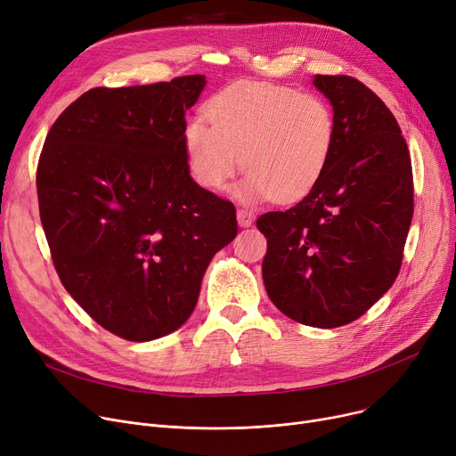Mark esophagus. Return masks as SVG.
<instances>
[{"instance_id":"34e87169","label":"esophagus","mask_w":456,"mask_h":456,"mask_svg":"<svg viewBox=\"0 0 456 456\" xmlns=\"http://www.w3.org/2000/svg\"><path fill=\"white\" fill-rule=\"evenodd\" d=\"M236 218H238V225H240V227H251L253 222H255V214L251 210L240 208L236 212Z\"/></svg>"}]
</instances>
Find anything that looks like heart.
I'll return each instance as SVG.
<instances>
[{
	"instance_id": "b5f03b06",
	"label": "heart",
	"mask_w": 456,
	"mask_h": 456,
	"mask_svg": "<svg viewBox=\"0 0 456 456\" xmlns=\"http://www.w3.org/2000/svg\"><path fill=\"white\" fill-rule=\"evenodd\" d=\"M210 124L190 119L183 142L190 174L208 190H224L238 167L246 201L290 203L316 186L329 164L337 122L316 94L268 83H238L207 105Z\"/></svg>"
}]
</instances>
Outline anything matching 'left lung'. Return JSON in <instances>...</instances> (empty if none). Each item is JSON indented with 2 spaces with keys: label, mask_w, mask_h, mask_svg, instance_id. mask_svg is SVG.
<instances>
[{
  "label": "left lung",
  "mask_w": 456,
  "mask_h": 456,
  "mask_svg": "<svg viewBox=\"0 0 456 456\" xmlns=\"http://www.w3.org/2000/svg\"><path fill=\"white\" fill-rule=\"evenodd\" d=\"M337 138L322 179L292 208L256 220L262 279L290 320L332 329L361 318L394 284L414 212L412 164L397 119L366 85L314 76Z\"/></svg>",
  "instance_id": "1"
}]
</instances>
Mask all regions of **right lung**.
I'll list each match as a JSON object with an SVG mask.
<instances>
[{"mask_svg":"<svg viewBox=\"0 0 456 456\" xmlns=\"http://www.w3.org/2000/svg\"><path fill=\"white\" fill-rule=\"evenodd\" d=\"M207 81L92 88L44 142L40 220L61 282L119 338L150 342L194 313L212 256L234 240L236 208L201 188L184 114Z\"/></svg>","mask_w":456,"mask_h":456,"instance_id":"add662e5","label":"right lung"}]
</instances>
